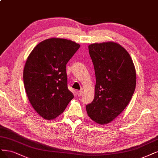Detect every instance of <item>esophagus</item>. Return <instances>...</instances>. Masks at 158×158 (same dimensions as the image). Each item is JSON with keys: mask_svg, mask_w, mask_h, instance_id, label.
Masks as SVG:
<instances>
[{"mask_svg": "<svg viewBox=\"0 0 158 158\" xmlns=\"http://www.w3.org/2000/svg\"><path fill=\"white\" fill-rule=\"evenodd\" d=\"M82 95H83V92L81 91H78L77 92V95H78V97H81Z\"/></svg>", "mask_w": 158, "mask_h": 158, "instance_id": "obj_1", "label": "esophagus"}]
</instances>
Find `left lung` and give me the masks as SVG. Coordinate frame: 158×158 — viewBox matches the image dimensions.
I'll use <instances>...</instances> for the list:
<instances>
[{
    "instance_id": "left-lung-1",
    "label": "left lung",
    "mask_w": 158,
    "mask_h": 158,
    "mask_svg": "<svg viewBox=\"0 0 158 158\" xmlns=\"http://www.w3.org/2000/svg\"><path fill=\"white\" fill-rule=\"evenodd\" d=\"M96 84L95 97L86 105L89 117L95 123H110L126 108L136 87L133 60L120 44L114 42L89 45Z\"/></svg>"
}]
</instances>
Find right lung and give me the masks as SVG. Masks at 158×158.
Segmentation results:
<instances>
[{
  "label": "right lung",
  "instance_id": "obj_1",
  "mask_svg": "<svg viewBox=\"0 0 158 158\" xmlns=\"http://www.w3.org/2000/svg\"><path fill=\"white\" fill-rule=\"evenodd\" d=\"M80 47L72 40L52 38L37 44L27 57L23 69L26 94L46 120L60 115L73 99L67 88L66 64Z\"/></svg>",
  "mask_w": 158,
  "mask_h": 158
}]
</instances>
